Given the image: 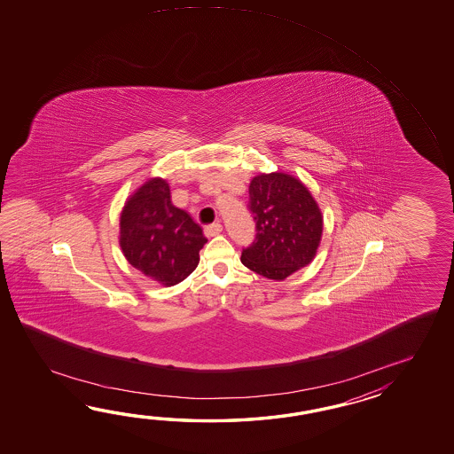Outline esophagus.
<instances>
[{
	"instance_id": "esophagus-1",
	"label": "esophagus",
	"mask_w": 454,
	"mask_h": 454,
	"mask_svg": "<svg viewBox=\"0 0 454 454\" xmlns=\"http://www.w3.org/2000/svg\"><path fill=\"white\" fill-rule=\"evenodd\" d=\"M221 231H223V223H209V225L206 227V235H207V237H215V235H219Z\"/></svg>"
}]
</instances>
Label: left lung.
I'll list each match as a JSON object with an SVG mask.
<instances>
[{"label": "left lung", "instance_id": "left-lung-1", "mask_svg": "<svg viewBox=\"0 0 454 454\" xmlns=\"http://www.w3.org/2000/svg\"><path fill=\"white\" fill-rule=\"evenodd\" d=\"M248 209L256 235L241 262L268 279L282 280L313 260L323 231L318 204L297 178L258 175L251 180Z\"/></svg>", "mask_w": 454, "mask_h": 454}]
</instances>
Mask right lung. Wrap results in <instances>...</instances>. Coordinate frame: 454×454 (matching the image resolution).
<instances>
[{
	"instance_id": "obj_1",
	"label": "right lung",
	"mask_w": 454,
	"mask_h": 454,
	"mask_svg": "<svg viewBox=\"0 0 454 454\" xmlns=\"http://www.w3.org/2000/svg\"><path fill=\"white\" fill-rule=\"evenodd\" d=\"M207 239L190 214L172 203L162 178L145 182L120 217V247L129 264L147 278L175 286L188 278Z\"/></svg>"
}]
</instances>
